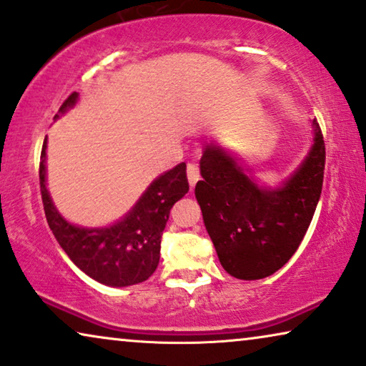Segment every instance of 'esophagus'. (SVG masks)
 <instances>
[{
	"instance_id": "1",
	"label": "esophagus",
	"mask_w": 366,
	"mask_h": 366,
	"mask_svg": "<svg viewBox=\"0 0 366 366\" xmlns=\"http://www.w3.org/2000/svg\"><path fill=\"white\" fill-rule=\"evenodd\" d=\"M187 174H188L189 184H192V187H194V184H197L198 179H199V168H198V164L197 163H188Z\"/></svg>"
}]
</instances>
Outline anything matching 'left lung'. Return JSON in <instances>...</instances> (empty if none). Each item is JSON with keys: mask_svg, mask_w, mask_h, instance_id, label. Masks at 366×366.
<instances>
[{"mask_svg": "<svg viewBox=\"0 0 366 366\" xmlns=\"http://www.w3.org/2000/svg\"><path fill=\"white\" fill-rule=\"evenodd\" d=\"M308 157L277 189L259 188L217 144H207L199 159L202 182L194 194L219 263L239 280H259L278 272L312 223L323 187L325 142L313 119Z\"/></svg>", "mask_w": 366, "mask_h": 366, "instance_id": "obj_1", "label": "left lung"}]
</instances>
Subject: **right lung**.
Instances as JSON below:
<instances>
[{
	"instance_id": "add662e5",
	"label": "right lung",
	"mask_w": 366,
	"mask_h": 366,
	"mask_svg": "<svg viewBox=\"0 0 366 366\" xmlns=\"http://www.w3.org/2000/svg\"><path fill=\"white\" fill-rule=\"evenodd\" d=\"M78 93L64 99L59 113L74 107ZM54 118H58V114ZM46 138L39 162V188L46 222L59 247L76 267L108 287H129L154 273L159 262L162 234L169 209L188 193L187 164L179 163L149 184L123 219L107 228H79L68 223L49 198L46 189Z\"/></svg>"
}]
</instances>
